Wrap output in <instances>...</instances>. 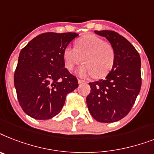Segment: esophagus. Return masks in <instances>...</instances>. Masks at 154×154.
I'll use <instances>...</instances> for the list:
<instances>
[{
	"instance_id": "34e87169",
	"label": "esophagus",
	"mask_w": 154,
	"mask_h": 154,
	"mask_svg": "<svg viewBox=\"0 0 154 154\" xmlns=\"http://www.w3.org/2000/svg\"><path fill=\"white\" fill-rule=\"evenodd\" d=\"M78 83L80 84V83H86L85 81H83V79H78Z\"/></svg>"
}]
</instances>
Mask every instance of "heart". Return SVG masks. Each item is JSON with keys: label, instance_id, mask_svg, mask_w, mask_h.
<instances>
[{"label": "heart", "instance_id": "1", "mask_svg": "<svg viewBox=\"0 0 154 154\" xmlns=\"http://www.w3.org/2000/svg\"><path fill=\"white\" fill-rule=\"evenodd\" d=\"M63 60L66 69L72 71L82 61L84 63L77 71L80 76L93 75L102 78L114 67L115 51L111 44L98 35L88 34L75 41V48L67 46L63 51Z\"/></svg>", "mask_w": 154, "mask_h": 154}]
</instances>
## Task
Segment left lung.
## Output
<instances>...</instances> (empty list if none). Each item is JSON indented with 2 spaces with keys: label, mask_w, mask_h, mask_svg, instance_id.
Returning a JSON list of instances; mask_svg holds the SVG:
<instances>
[{
  "label": "left lung",
  "mask_w": 154,
  "mask_h": 154,
  "mask_svg": "<svg viewBox=\"0 0 154 154\" xmlns=\"http://www.w3.org/2000/svg\"><path fill=\"white\" fill-rule=\"evenodd\" d=\"M109 40L115 61L105 79L89 83L88 110L96 121L114 122L126 116L134 104L141 86V58L126 38L114 31H94Z\"/></svg>",
  "instance_id": "obj_1"
}]
</instances>
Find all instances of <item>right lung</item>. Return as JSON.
I'll return each mask as SVG.
<instances>
[{"label": "right lung", "instance_id": "right-lung-1", "mask_svg": "<svg viewBox=\"0 0 154 154\" xmlns=\"http://www.w3.org/2000/svg\"><path fill=\"white\" fill-rule=\"evenodd\" d=\"M75 32H45L31 40L20 52L14 85L20 106L28 115L45 120L56 116L66 96L79 86L64 67L63 49Z\"/></svg>", "mask_w": 154, "mask_h": 154}]
</instances>
